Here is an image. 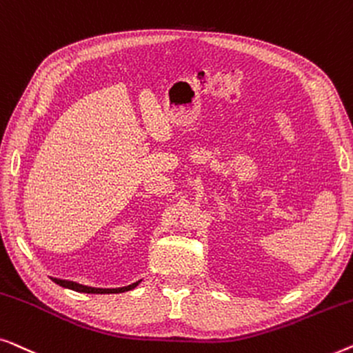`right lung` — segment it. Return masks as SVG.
<instances>
[{
  "label": "right lung",
  "mask_w": 353,
  "mask_h": 353,
  "mask_svg": "<svg viewBox=\"0 0 353 353\" xmlns=\"http://www.w3.org/2000/svg\"><path fill=\"white\" fill-rule=\"evenodd\" d=\"M54 283H57L59 286H63V288H68V290H73V291H78V292H88V294H118V292H125V291H131L136 288L141 280L132 283V285L129 286H123V288H112V290H103V288H91V286H84V285H79V283L75 281H68V280H59V278H52Z\"/></svg>",
  "instance_id": "obj_1"
}]
</instances>
